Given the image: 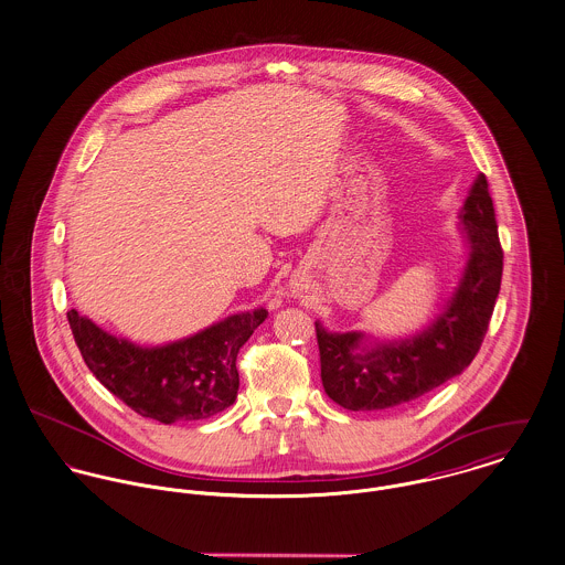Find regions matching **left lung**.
Masks as SVG:
<instances>
[{
	"instance_id": "8db88e82",
	"label": "left lung",
	"mask_w": 565,
	"mask_h": 565,
	"mask_svg": "<svg viewBox=\"0 0 565 565\" xmlns=\"http://www.w3.org/2000/svg\"><path fill=\"white\" fill-rule=\"evenodd\" d=\"M471 254L435 322L411 340L365 350L361 333H329L316 322L320 379L348 411H383L413 402L458 376L476 359L501 290L503 249L488 180L479 174L460 211Z\"/></svg>"
}]
</instances>
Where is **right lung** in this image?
Masks as SVG:
<instances>
[{
    "mask_svg": "<svg viewBox=\"0 0 565 565\" xmlns=\"http://www.w3.org/2000/svg\"><path fill=\"white\" fill-rule=\"evenodd\" d=\"M268 316L266 309L234 313L166 347L118 340L71 309L75 344L89 372L141 417L161 424L209 419L236 399V356Z\"/></svg>",
    "mask_w": 565,
    "mask_h": 565,
    "instance_id": "1",
    "label": "right lung"
}]
</instances>
